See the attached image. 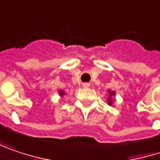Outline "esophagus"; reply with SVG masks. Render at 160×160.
I'll use <instances>...</instances> for the list:
<instances>
[{
    "label": "esophagus",
    "instance_id": "esophagus-1",
    "mask_svg": "<svg viewBox=\"0 0 160 160\" xmlns=\"http://www.w3.org/2000/svg\"><path fill=\"white\" fill-rule=\"evenodd\" d=\"M82 87H83V88H89V87H90V83H88V82L82 83Z\"/></svg>",
    "mask_w": 160,
    "mask_h": 160
}]
</instances>
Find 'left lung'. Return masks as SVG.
<instances>
[{
	"instance_id": "obj_1",
	"label": "left lung",
	"mask_w": 160,
	"mask_h": 160,
	"mask_svg": "<svg viewBox=\"0 0 160 160\" xmlns=\"http://www.w3.org/2000/svg\"><path fill=\"white\" fill-rule=\"evenodd\" d=\"M112 95H114V92H110V96H112ZM108 101H109V104H112V102H111V99L108 98Z\"/></svg>"
}]
</instances>
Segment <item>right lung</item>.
<instances>
[{"label": "right lung", "instance_id": "1", "mask_svg": "<svg viewBox=\"0 0 160 160\" xmlns=\"http://www.w3.org/2000/svg\"><path fill=\"white\" fill-rule=\"evenodd\" d=\"M59 94L62 96V95H64V92H59Z\"/></svg>", "mask_w": 160, "mask_h": 160}]
</instances>
